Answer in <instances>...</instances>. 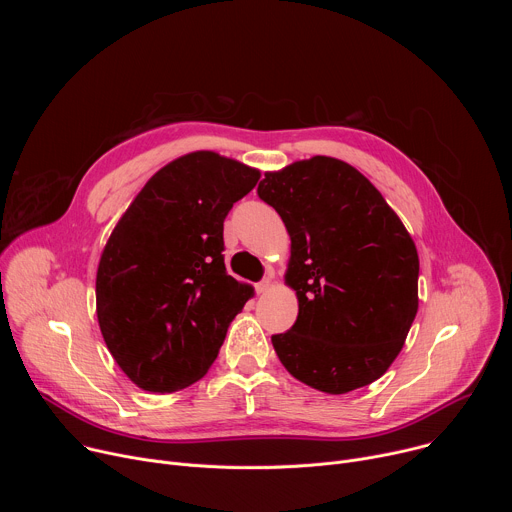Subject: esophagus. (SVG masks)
Returning <instances> with one entry per match:
<instances>
[{"label": "esophagus", "instance_id": "esophagus-1", "mask_svg": "<svg viewBox=\"0 0 512 512\" xmlns=\"http://www.w3.org/2000/svg\"><path fill=\"white\" fill-rule=\"evenodd\" d=\"M271 287V279L269 277H265L263 281H259L257 285H255V289H257V294H265V291Z\"/></svg>", "mask_w": 512, "mask_h": 512}]
</instances>
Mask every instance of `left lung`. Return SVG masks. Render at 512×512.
Listing matches in <instances>:
<instances>
[{
  "instance_id": "8db88e82",
  "label": "left lung",
  "mask_w": 512,
  "mask_h": 512,
  "mask_svg": "<svg viewBox=\"0 0 512 512\" xmlns=\"http://www.w3.org/2000/svg\"><path fill=\"white\" fill-rule=\"evenodd\" d=\"M257 194L289 233L298 320L271 342L291 377L342 395L381 379L415 320L419 257L401 218L350 164L314 156L267 172Z\"/></svg>"
}]
</instances>
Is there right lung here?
Returning a JSON list of instances; mask_svg holds the SVG:
<instances>
[{
    "mask_svg": "<svg viewBox=\"0 0 512 512\" xmlns=\"http://www.w3.org/2000/svg\"><path fill=\"white\" fill-rule=\"evenodd\" d=\"M259 176L192 152L158 170L119 218L97 269V318L139 389L174 393L202 379L253 296L227 273L223 223Z\"/></svg>",
    "mask_w": 512,
    "mask_h": 512,
    "instance_id": "obj_1",
    "label": "right lung"
}]
</instances>
